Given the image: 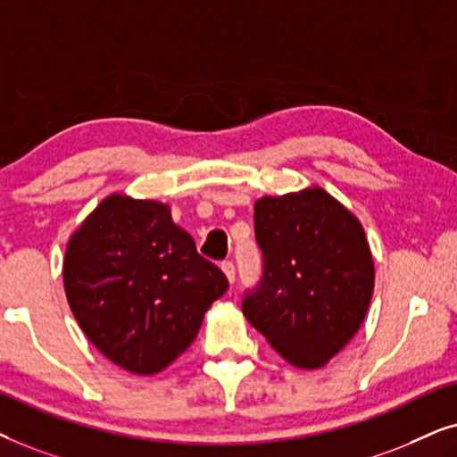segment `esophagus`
Segmentation results:
<instances>
[{
    "mask_svg": "<svg viewBox=\"0 0 457 457\" xmlns=\"http://www.w3.org/2000/svg\"><path fill=\"white\" fill-rule=\"evenodd\" d=\"M221 271L225 273V278H228V282L234 284V279H236V267H234L232 261H223V263H221Z\"/></svg>",
    "mask_w": 457,
    "mask_h": 457,
    "instance_id": "34e87169",
    "label": "esophagus"
}]
</instances>
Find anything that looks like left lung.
Instances as JSON below:
<instances>
[{
	"mask_svg": "<svg viewBox=\"0 0 457 457\" xmlns=\"http://www.w3.org/2000/svg\"><path fill=\"white\" fill-rule=\"evenodd\" d=\"M263 278L242 301L251 326L292 366L318 370L366 318L374 259L360 219L324 187L254 203Z\"/></svg>",
	"mask_w": 457,
	"mask_h": 457,
	"instance_id": "1",
	"label": "left lung"
}]
</instances>
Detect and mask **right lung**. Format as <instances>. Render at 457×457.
I'll return each mask as SVG.
<instances>
[{"label":"right lung","mask_w":457,"mask_h":457,"mask_svg":"<svg viewBox=\"0 0 457 457\" xmlns=\"http://www.w3.org/2000/svg\"><path fill=\"white\" fill-rule=\"evenodd\" d=\"M71 312L102 355L127 372L165 370L196 338L228 278L158 200L111 194L71 236Z\"/></svg>","instance_id":"1"}]
</instances>
